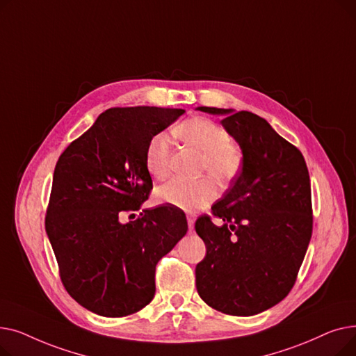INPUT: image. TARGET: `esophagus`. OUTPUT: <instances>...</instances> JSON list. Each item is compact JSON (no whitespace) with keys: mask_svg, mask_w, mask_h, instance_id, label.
<instances>
[{"mask_svg":"<svg viewBox=\"0 0 356 356\" xmlns=\"http://www.w3.org/2000/svg\"><path fill=\"white\" fill-rule=\"evenodd\" d=\"M186 219H188V225H189V229L192 231L193 227H195V215H186Z\"/></svg>","mask_w":356,"mask_h":356,"instance_id":"obj_1","label":"esophagus"}]
</instances>
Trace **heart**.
Wrapping results in <instances>:
<instances>
[{
    "mask_svg": "<svg viewBox=\"0 0 356 356\" xmlns=\"http://www.w3.org/2000/svg\"><path fill=\"white\" fill-rule=\"evenodd\" d=\"M175 136L186 145L200 153L199 172L209 173L219 183L232 181L244 167V152L232 140L228 131L215 121L195 117L180 122ZM172 141L167 134L159 133L148 141L145 148V167L149 175L163 180L170 173ZM216 186L211 177L186 180L175 177L160 186L156 197L161 203L193 211L213 200Z\"/></svg>",
    "mask_w": 356,
    "mask_h": 356,
    "instance_id": "b5f03b06",
    "label": "heart"
}]
</instances>
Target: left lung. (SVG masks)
Instances as JSON below:
<instances>
[{"label":"left lung","mask_w":356,"mask_h":356,"mask_svg":"<svg viewBox=\"0 0 356 356\" xmlns=\"http://www.w3.org/2000/svg\"><path fill=\"white\" fill-rule=\"evenodd\" d=\"M244 152L231 188L196 219L207 245L196 266V289L212 309L231 316L264 312L290 293L313 231L312 189L303 154L252 112L212 106Z\"/></svg>","instance_id":"obj_1"}]
</instances>
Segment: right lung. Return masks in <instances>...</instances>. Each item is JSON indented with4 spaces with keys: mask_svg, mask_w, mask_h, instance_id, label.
I'll return each mask as SVG.
<instances>
[{
    "mask_svg": "<svg viewBox=\"0 0 356 356\" xmlns=\"http://www.w3.org/2000/svg\"><path fill=\"white\" fill-rule=\"evenodd\" d=\"M183 114L173 108H109L56 163L46 232L66 291L99 316H128L152 302L157 263L188 232L184 212L173 204L120 222L153 189L148 141Z\"/></svg>",
    "mask_w": 356,
    "mask_h": 356,
    "instance_id": "1",
    "label": "right lung"
}]
</instances>
